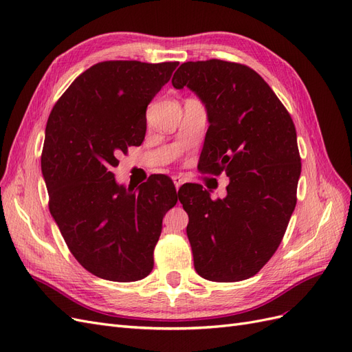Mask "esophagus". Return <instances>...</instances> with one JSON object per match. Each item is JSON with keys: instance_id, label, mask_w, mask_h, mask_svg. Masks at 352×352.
<instances>
[{"instance_id": "1", "label": "esophagus", "mask_w": 352, "mask_h": 352, "mask_svg": "<svg viewBox=\"0 0 352 352\" xmlns=\"http://www.w3.org/2000/svg\"><path fill=\"white\" fill-rule=\"evenodd\" d=\"M173 184H175L176 190H179V188L182 186V184H184V179L179 177V176H175V177H173Z\"/></svg>"}]
</instances>
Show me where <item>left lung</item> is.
<instances>
[{
  "label": "left lung",
  "instance_id": "8db88e82",
  "mask_svg": "<svg viewBox=\"0 0 352 352\" xmlns=\"http://www.w3.org/2000/svg\"><path fill=\"white\" fill-rule=\"evenodd\" d=\"M206 105L198 167L229 176L212 201L199 185L179 189L197 273L212 282L257 274L278 250L296 204L301 158L289 113L252 69L223 60L188 61L173 74Z\"/></svg>",
  "mask_w": 352,
  "mask_h": 352
}]
</instances>
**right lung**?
I'll list each match as a JSON object with an SVG mask.
<instances>
[{
  "label": "right lung",
  "instance_id": "add662e5",
  "mask_svg": "<svg viewBox=\"0 0 352 352\" xmlns=\"http://www.w3.org/2000/svg\"><path fill=\"white\" fill-rule=\"evenodd\" d=\"M177 65L98 63L74 79L48 117L41 170L50 212L74 258L101 279L135 282L151 273L163 217L177 202L164 175L135 189L113 173L117 155L142 144L148 104Z\"/></svg>",
  "mask_w": 352,
  "mask_h": 352
}]
</instances>
